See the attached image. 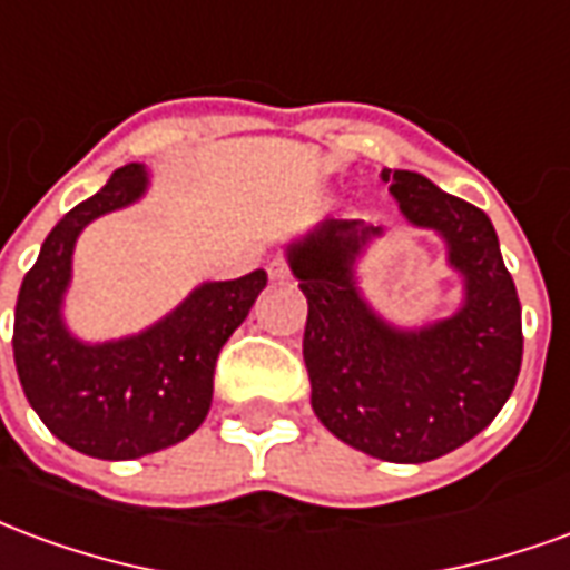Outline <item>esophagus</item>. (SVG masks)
Instances as JSON below:
<instances>
[{"mask_svg": "<svg viewBox=\"0 0 570 570\" xmlns=\"http://www.w3.org/2000/svg\"><path fill=\"white\" fill-rule=\"evenodd\" d=\"M268 277H272L274 284H284V281H289V265H286V259H272L268 262Z\"/></svg>", "mask_w": 570, "mask_h": 570, "instance_id": "obj_1", "label": "esophagus"}]
</instances>
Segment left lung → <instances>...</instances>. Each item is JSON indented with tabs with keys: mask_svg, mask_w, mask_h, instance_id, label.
Here are the masks:
<instances>
[{
	"mask_svg": "<svg viewBox=\"0 0 570 570\" xmlns=\"http://www.w3.org/2000/svg\"><path fill=\"white\" fill-rule=\"evenodd\" d=\"M409 223L436 228L464 274V308L400 333L379 321L354 286V259L382 228L330 219L289 247L308 298L302 357L323 428L360 452L424 464L473 440L513 394L522 366V305L494 225L412 170H382Z\"/></svg>",
	"mask_w": 570,
	"mask_h": 570,
	"instance_id": "1",
	"label": "left lung"
}]
</instances>
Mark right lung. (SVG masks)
I'll return each instance as SVG.
<instances>
[{
    "instance_id": "right-lung-1",
    "label": "right lung",
    "mask_w": 570,
    "mask_h": 570,
    "mask_svg": "<svg viewBox=\"0 0 570 570\" xmlns=\"http://www.w3.org/2000/svg\"><path fill=\"white\" fill-rule=\"evenodd\" d=\"M142 191L146 170L128 164L94 198L72 207L45 237L14 308V366L30 406L57 440L104 461L161 452L200 428L210 412L219 351L268 284L262 268L204 284L146 333L81 345L60 321L76 237Z\"/></svg>"
}]
</instances>
